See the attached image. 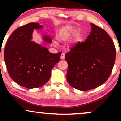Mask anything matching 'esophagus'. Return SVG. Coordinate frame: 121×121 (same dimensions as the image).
I'll return each instance as SVG.
<instances>
[{"label": "esophagus", "instance_id": "obj_1", "mask_svg": "<svg viewBox=\"0 0 121 121\" xmlns=\"http://www.w3.org/2000/svg\"><path fill=\"white\" fill-rule=\"evenodd\" d=\"M64 59H65V54L64 53H62L61 55V59L64 60Z\"/></svg>", "mask_w": 121, "mask_h": 121}]
</instances>
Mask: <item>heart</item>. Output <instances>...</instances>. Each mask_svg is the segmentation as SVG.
<instances>
[{
  "instance_id": "obj_1",
  "label": "heart",
  "mask_w": 121,
  "mask_h": 121,
  "mask_svg": "<svg viewBox=\"0 0 121 121\" xmlns=\"http://www.w3.org/2000/svg\"><path fill=\"white\" fill-rule=\"evenodd\" d=\"M76 31V29L72 27H68L66 28H64L62 30H61L57 34L56 36V39L59 41H63L64 40H66L69 37H70L72 35H73L74 33V40L76 41H78L80 39V36H81V35H80V32L78 30ZM54 45H56V43H53Z\"/></svg>"
}]
</instances>
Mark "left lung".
Here are the masks:
<instances>
[{"instance_id": "1", "label": "left lung", "mask_w": 121, "mask_h": 121, "mask_svg": "<svg viewBox=\"0 0 121 121\" xmlns=\"http://www.w3.org/2000/svg\"><path fill=\"white\" fill-rule=\"evenodd\" d=\"M85 41L77 43L65 55L66 80L72 87L85 91L99 86L110 76L115 63L114 44L108 33L94 24Z\"/></svg>"}]
</instances>
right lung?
<instances>
[{"mask_svg":"<svg viewBox=\"0 0 121 121\" xmlns=\"http://www.w3.org/2000/svg\"><path fill=\"white\" fill-rule=\"evenodd\" d=\"M42 28L36 23L17 28L5 47L4 58L8 74L15 82L26 88H36L46 84L61 55V52L51 53L46 47L32 41L34 30ZM43 40L52 43L48 35L43 36Z\"/></svg>","mask_w":121,"mask_h":121,"instance_id":"add662e5","label":"right lung"}]
</instances>
